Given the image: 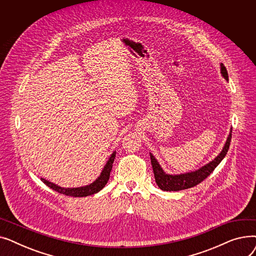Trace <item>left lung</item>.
<instances>
[{
  "instance_id": "8db88e82",
  "label": "left lung",
  "mask_w": 256,
  "mask_h": 256,
  "mask_svg": "<svg viewBox=\"0 0 256 256\" xmlns=\"http://www.w3.org/2000/svg\"><path fill=\"white\" fill-rule=\"evenodd\" d=\"M220 66H221V74L223 78L225 80H228V74L226 70V67L223 65V63H221ZM230 141H232V132H230V135H228V138L225 142L222 152L219 154V156H217V158H214L212 162L204 165V167L199 168L196 171L188 172L184 174H176V176H172V174L165 173L162 167L160 166L156 158L152 156V154H150V160H152L156 184L158 186L160 189L163 191H180V190L189 189V188L197 186L201 182H204L214 170V168L221 163V160L225 158L228 152V148H230Z\"/></svg>"
}]
</instances>
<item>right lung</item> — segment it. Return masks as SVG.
<instances>
[{"label": "right lung", "mask_w": 256, "mask_h": 256, "mask_svg": "<svg viewBox=\"0 0 256 256\" xmlns=\"http://www.w3.org/2000/svg\"><path fill=\"white\" fill-rule=\"evenodd\" d=\"M115 156H116V152H114L110 158L108 160L106 164L104 165L100 176L94 180L92 184L85 186H80V188H62L59 186L55 184H52L44 178H42V180L48 186H50V189L55 190L58 193H61L63 195H67V196H72V197H86L92 194H96L98 192H100L102 188L106 184L108 180L110 178V173L112 170V166H113V162L115 160Z\"/></svg>", "instance_id": "obj_1"}]
</instances>
